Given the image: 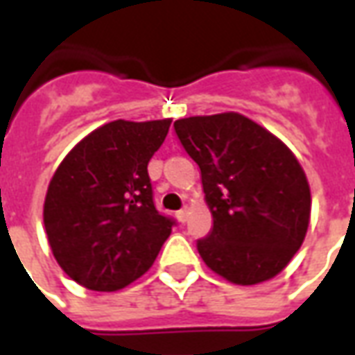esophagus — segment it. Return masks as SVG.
Here are the masks:
<instances>
[{"instance_id":"34e87169","label":"esophagus","mask_w":355,"mask_h":355,"mask_svg":"<svg viewBox=\"0 0 355 355\" xmlns=\"http://www.w3.org/2000/svg\"><path fill=\"white\" fill-rule=\"evenodd\" d=\"M175 216H177L178 223H186V220H188V209H182V211H178Z\"/></svg>"}]
</instances>
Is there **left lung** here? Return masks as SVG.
<instances>
[{
	"instance_id": "left-lung-1",
	"label": "left lung",
	"mask_w": 355,
	"mask_h": 355,
	"mask_svg": "<svg viewBox=\"0 0 355 355\" xmlns=\"http://www.w3.org/2000/svg\"><path fill=\"white\" fill-rule=\"evenodd\" d=\"M175 131L200 165L213 230L201 259L236 285L268 282L304 241L312 196L300 163L253 119L224 112L177 119Z\"/></svg>"
}]
</instances>
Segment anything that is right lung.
Masks as SVG:
<instances>
[{
    "label": "right lung",
    "mask_w": 355,
    "mask_h": 355,
    "mask_svg": "<svg viewBox=\"0 0 355 355\" xmlns=\"http://www.w3.org/2000/svg\"><path fill=\"white\" fill-rule=\"evenodd\" d=\"M171 119L110 121L80 140L51 178L43 224L58 266L110 293L146 274L175 220L154 205L148 162Z\"/></svg>",
    "instance_id": "add662e5"
}]
</instances>
